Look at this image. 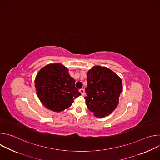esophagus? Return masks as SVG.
I'll list each match as a JSON object with an SVG mask.
<instances>
[{"mask_svg":"<svg viewBox=\"0 0 160 160\" xmlns=\"http://www.w3.org/2000/svg\"><path fill=\"white\" fill-rule=\"evenodd\" d=\"M79 92L81 93V94H82V96H83V95L85 94V90H84V89H83V88H80V89L79 90Z\"/></svg>","mask_w":160,"mask_h":160,"instance_id":"34e87169","label":"esophagus"}]
</instances>
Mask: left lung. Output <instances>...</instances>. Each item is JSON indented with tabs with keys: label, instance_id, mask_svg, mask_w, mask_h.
<instances>
[{
	"label": "left lung",
	"instance_id": "8db88e82",
	"mask_svg": "<svg viewBox=\"0 0 160 160\" xmlns=\"http://www.w3.org/2000/svg\"><path fill=\"white\" fill-rule=\"evenodd\" d=\"M85 97L88 109L97 117L109 115L117 107L122 92L121 78L106 67L94 66L87 73Z\"/></svg>",
	"mask_w": 160,
	"mask_h": 160
}]
</instances>
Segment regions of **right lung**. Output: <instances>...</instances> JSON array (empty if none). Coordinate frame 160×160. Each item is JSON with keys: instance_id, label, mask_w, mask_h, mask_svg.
<instances>
[{"instance_id": "add662e5", "label": "right lung", "mask_w": 160, "mask_h": 160, "mask_svg": "<svg viewBox=\"0 0 160 160\" xmlns=\"http://www.w3.org/2000/svg\"><path fill=\"white\" fill-rule=\"evenodd\" d=\"M75 83L67 68L56 63L42 68L36 77L35 86L43 106L59 112L69 108L73 99L81 95Z\"/></svg>"}]
</instances>
